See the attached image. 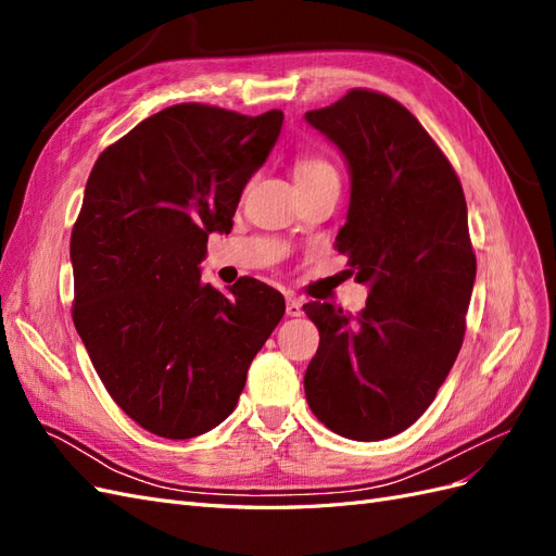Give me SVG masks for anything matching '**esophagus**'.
Instances as JSON below:
<instances>
[{"label":"esophagus","instance_id":"obj_1","mask_svg":"<svg viewBox=\"0 0 556 556\" xmlns=\"http://www.w3.org/2000/svg\"><path fill=\"white\" fill-rule=\"evenodd\" d=\"M285 311H288L290 317H299L301 313H304V299L290 294L288 296V306H285Z\"/></svg>","mask_w":556,"mask_h":556}]
</instances>
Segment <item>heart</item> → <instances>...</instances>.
Here are the masks:
<instances>
[{"label": "heart", "mask_w": 556, "mask_h": 556, "mask_svg": "<svg viewBox=\"0 0 556 556\" xmlns=\"http://www.w3.org/2000/svg\"><path fill=\"white\" fill-rule=\"evenodd\" d=\"M329 176H336L333 166L319 157H304V160H299L294 166L296 182H311V180L329 178Z\"/></svg>", "instance_id": "heart-1"}]
</instances>
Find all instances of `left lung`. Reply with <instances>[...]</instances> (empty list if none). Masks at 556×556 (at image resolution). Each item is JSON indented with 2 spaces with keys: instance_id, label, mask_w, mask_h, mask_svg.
Masks as SVG:
<instances>
[{
  "instance_id": "8db88e82",
  "label": "left lung",
  "mask_w": 556,
  "mask_h": 556,
  "mask_svg": "<svg viewBox=\"0 0 556 556\" xmlns=\"http://www.w3.org/2000/svg\"><path fill=\"white\" fill-rule=\"evenodd\" d=\"M306 123L348 164L336 248L368 299L357 317L327 301L304 306L319 331L304 390L343 439L384 441L431 406L462 350L476 282L466 199L441 148L387 94L350 90Z\"/></svg>"
}]
</instances>
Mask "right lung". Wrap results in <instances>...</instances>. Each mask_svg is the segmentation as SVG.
I'll use <instances>...</instances> for the list:
<instances>
[{
    "mask_svg": "<svg viewBox=\"0 0 556 556\" xmlns=\"http://www.w3.org/2000/svg\"><path fill=\"white\" fill-rule=\"evenodd\" d=\"M280 129L276 109L176 104L92 166L70 248L74 325L113 401L162 439H194L231 415L285 315L278 290L239 278L223 294L199 266Z\"/></svg>",
    "mask_w": 556,
    "mask_h": 556,
    "instance_id": "obj_1",
    "label": "right lung"
}]
</instances>
